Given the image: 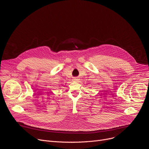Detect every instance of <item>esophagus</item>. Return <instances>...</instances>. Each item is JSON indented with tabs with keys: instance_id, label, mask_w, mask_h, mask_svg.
<instances>
[{
	"instance_id": "1",
	"label": "esophagus",
	"mask_w": 149,
	"mask_h": 149,
	"mask_svg": "<svg viewBox=\"0 0 149 149\" xmlns=\"http://www.w3.org/2000/svg\"><path fill=\"white\" fill-rule=\"evenodd\" d=\"M75 80H77V79H75Z\"/></svg>"
}]
</instances>
